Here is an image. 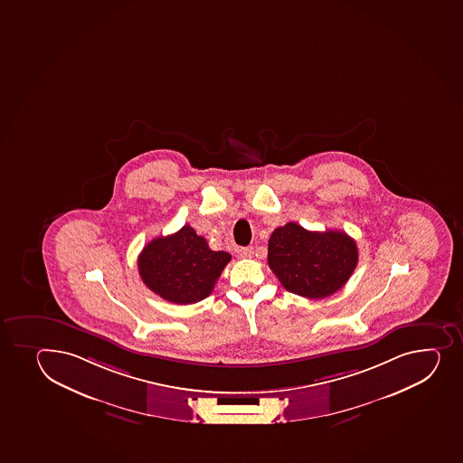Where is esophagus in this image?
I'll list each match as a JSON object with an SVG mask.
<instances>
[{
    "label": "esophagus",
    "mask_w": 463,
    "mask_h": 463,
    "mask_svg": "<svg viewBox=\"0 0 463 463\" xmlns=\"http://www.w3.org/2000/svg\"><path fill=\"white\" fill-rule=\"evenodd\" d=\"M239 252L243 258H250L253 255V248H240Z\"/></svg>",
    "instance_id": "34e87169"
}]
</instances>
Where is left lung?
Here are the masks:
<instances>
[{
	"instance_id": "left-lung-1",
	"label": "left lung",
	"mask_w": 463,
	"mask_h": 463,
	"mask_svg": "<svg viewBox=\"0 0 463 463\" xmlns=\"http://www.w3.org/2000/svg\"><path fill=\"white\" fill-rule=\"evenodd\" d=\"M269 268L286 290L322 299L340 290L357 268V244L342 231H307L295 222L273 231Z\"/></svg>"
}]
</instances>
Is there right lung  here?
I'll return each mask as SVG.
<instances>
[{
  "label": "right lung",
  "instance_id": "obj_1",
  "mask_svg": "<svg viewBox=\"0 0 463 463\" xmlns=\"http://www.w3.org/2000/svg\"><path fill=\"white\" fill-rule=\"evenodd\" d=\"M229 261L228 252L211 250L206 240L185 224L175 234L146 244L139 253L138 270L153 293L186 306L211 295Z\"/></svg>",
  "mask_w": 463,
  "mask_h": 463
}]
</instances>
